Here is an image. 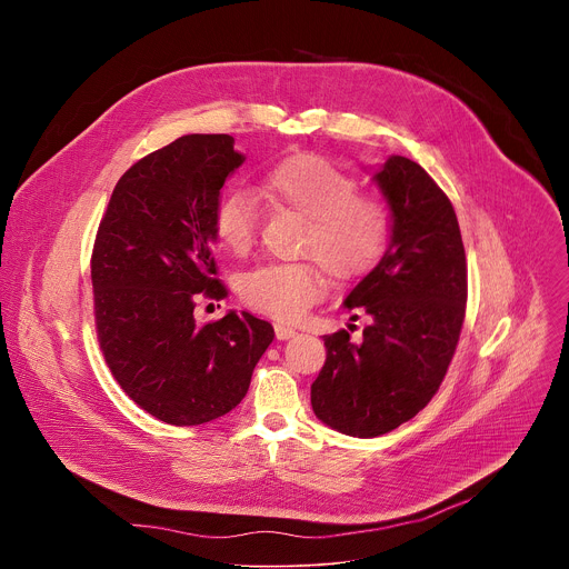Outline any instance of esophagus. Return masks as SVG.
Segmentation results:
<instances>
[{
    "mask_svg": "<svg viewBox=\"0 0 569 569\" xmlns=\"http://www.w3.org/2000/svg\"><path fill=\"white\" fill-rule=\"evenodd\" d=\"M295 329L292 327H288V323H274V336H277V340H290V338H295Z\"/></svg>",
    "mask_w": 569,
    "mask_h": 569,
    "instance_id": "34e87169",
    "label": "esophagus"
}]
</instances>
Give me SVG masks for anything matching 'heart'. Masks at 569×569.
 <instances>
[{
  "mask_svg": "<svg viewBox=\"0 0 569 569\" xmlns=\"http://www.w3.org/2000/svg\"><path fill=\"white\" fill-rule=\"evenodd\" d=\"M356 189L349 171L312 152L281 159L261 182L268 200L308 218L301 254L315 257L338 279L367 272L391 231L389 207ZM213 233L231 254H248L259 233L254 196L242 189L224 193L213 209ZM323 290L327 279L315 263H268L240 279L242 299L277 319H299Z\"/></svg>",
  "mask_w": 569,
  "mask_h": 569,
  "instance_id": "1",
  "label": "heart"
}]
</instances>
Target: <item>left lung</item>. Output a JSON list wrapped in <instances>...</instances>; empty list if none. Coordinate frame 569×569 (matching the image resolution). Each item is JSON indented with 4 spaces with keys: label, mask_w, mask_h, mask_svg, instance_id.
Segmentation results:
<instances>
[{
    "label": "left lung",
    "mask_w": 569,
    "mask_h": 569,
    "mask_svg": "<svg viewBox=\"0 0 569 569\" xmlns=\"http://www.w3.org/2000/svg\"><path fill=\"white\" fill-rule=\"evenodd\" d=\"M373 182L389 204V246L342 303L371 321L360 342L345 329L323 336L327 362L310 385L315 417L358 439L396 430L432 400L455 356L468 295L459 222L437 182L400 154Z\"/></svg>",
    "instance_id": "obj_1"
}]
</instances>
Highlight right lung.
I'll list each match as a JSON object with an SVG mask.
<instances>
[{
  "mask_svg": "<svg viewBox=\"0 0 569 569\" xmlns=\"http://www.w3.org/2000/svg\"><path fill=\"white\" fill-rule=\"evenodd\" d=\"M242 161L229 134H184L121 176L97 231L101 351L121 389L171 426L231 412L274 340L272 323L246 310L204 327L193 317L196 301L227 295L211 252L213 209Z\"/></svg>",
  "mask_w": 569,
  "mask_h": 569,
  "instance_id": "add662e5",
  "label": "right lung"
}]
</instances>
